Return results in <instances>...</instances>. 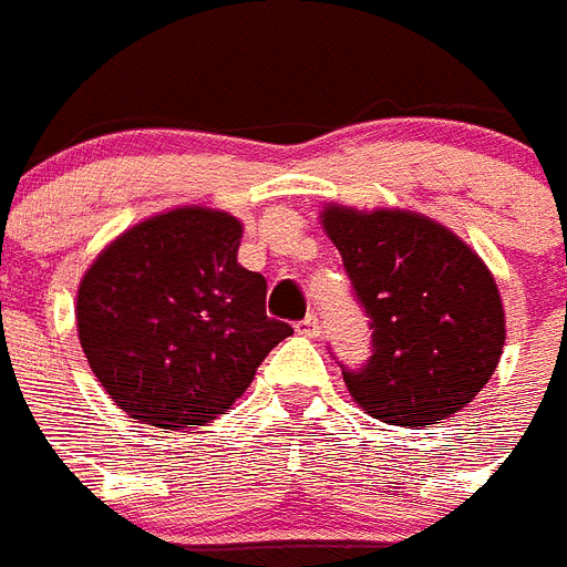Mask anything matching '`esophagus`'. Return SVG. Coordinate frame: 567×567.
<instances>
[{
	"label": "esophagus",
	"instance_id": "1",
	"mask_svg": "<svg viewBox=\"0 0 567 567\" xmlns=\"http://www.w3.org/2000/svg\"><path fill=\"white\" fill-rule=\"evenodd\" d=\"M299 334H306V337L320 334V317H317V313H308L306 320L299 322Z\"/></svg>",
	"mask_w": 567,
	"mask_h": 567
}]
</instances>
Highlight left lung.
I'll list each match as a JSON object with an SVG mask.
<instances>
[{"label":"left lung","instance_id":"8db88e82","mask_svg":"<svg viewBox=\"0 0 567 567\" xmlns=\"http://www.w3.org/2000/svg\"><path fill=\"white\" fill-rule=\"evenodd\" d=\"M372 328L363 369H342L360 406L392 426L453 417L482 392L504 349L496 279L467 241L421 213L326 207Z\"/></svg>","mask_w":567,"mask_h":567}]
</instances>
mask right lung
Returning <instances> with one entry per match:
<instances>
[{"instance_id":"1","label":"right lung","mask_w":567,"mask_h":567,"mask_svg":"<svg viewBox=\"0 0 567 567\" xmlns=\"http://www.w3.org/2000/svg\"><path fill=\"white\" fill-rule=\"evenodd\" d=\"M241 221L175 207L121 233L85 270L78 334L94 378L130 417L189 430L225 415L274 346L265 276L239 265Z\"/></svg>"}]
</instances>
